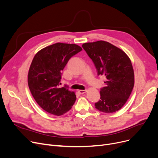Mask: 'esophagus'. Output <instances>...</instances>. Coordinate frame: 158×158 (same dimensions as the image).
<instances>
[{"mask_svg": "<svg viewBox=\"0 0 158 158\" xmlns=\"http://www.w3.org/2000/svg\"><path fill=\"white\" fill-rule=\"evenodd\" d=\"M78 92L81 94H83L85 93L86 92V89H79L78 90Z\"/></svg>", "mask_w": 158, "mask_h": 158, "instance_id": "obj_1", "label": "esophagus"}]
</instances>
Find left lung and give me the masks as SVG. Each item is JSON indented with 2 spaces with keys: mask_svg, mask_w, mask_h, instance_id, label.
<instances>
[{
  "mask_svg": "<svg viewBox=\"0 0 158 158\" xmlns=\"http://www.w3.org/2000/svg\"><path fill=\"white\" fill-rule=\"evenodd\" d=\"M92 59L97 75L105 77V86L100 91L101 98L95 108L112 113L120 110L129 98L135 84V75L127 55L119 48L105 41L82 44Z\"/></svg>",
  "mask_w": 158,
  "mask_h": 158,
  "instance_id": "obj_1",
  "label": "left lung"
}]
</instances>
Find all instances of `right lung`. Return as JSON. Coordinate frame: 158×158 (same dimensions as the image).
<instances>
[{
  "mask_svg": "<svg viewBox=\"0 0 158 158\" xmlns=\"http://www.w3.org/2000/svg\"><path fill=\"white\" fill-rule=\"evenodd\" d=\"M82 50L76 44L57 43L40 50L33 58L28 85L35 100L45 111L60 116L72 108L76 100L75 93L66 85H59L66 63Z\"/></svg>",
  "mask_w": 158,
  "mask_h": 158,
  "instance_id": "add662e5",
  "label": "right lung"
}]
</instances>
